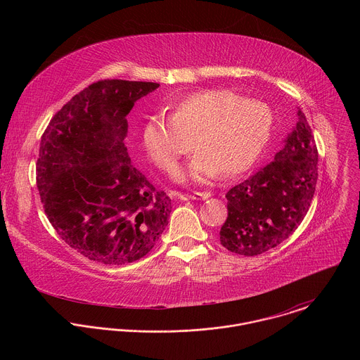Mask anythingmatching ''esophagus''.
<instances>
[{"label":"esophagus","instance_id":"esophagus-1","mask_svg":"<svg viewBox=\"0 0 360 360\" xmlns=\"http://www.w3.org/2000/svg\"><path fill=\"white\" fill-rule=\"evenodd\" d=\"M179 198L182 199V200H195V199H198V200H205V199H208V198H211V192H193V193H184V195H179Z\"/></svg>","mask_w":360,"mask_h":360}]
</instances>
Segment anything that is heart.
Here are the masks:
<instances>
[{
    "mask_svg": "<svg viewBox=\"0 0 360 360\" xmlns=\"http://www.w3.org/2000/svg\"><path fill=\"white\" fill-rule=\"evenodd\" d=\"M272 131V112L261 101L243 99L228 89H203L185 96L171 118H152L143 127L150 160L169 174L193 146L199 152L189 175L205 181L218 171L235 176L259 158Z\"/></svg>",
    "mask_w": 360,
    "mask_h": 360,
    "instance_id": "heart-1",
    "label": "heart"
}]
</instances>
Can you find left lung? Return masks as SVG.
I'll list each match as a JSON object with an SVG mask.
<instances>
[{
    "label": "left lung",
    "mask_w": 360,
    "mask_h": 360,
    "mask_svg": "<svg viewBox=\"0 0 360 360\" xmlns=\"http://www.w3.org/2000/svg\"><path fill=\"white\" fill-rule=\"evenodd\" d=\"M318 181V148L311 125L297 108L296 127L272 162L231 188L221 245L255 256L288 239L300 225Z\"/></svg>",
    "instance_id": "obj_1"
}]
</instances>
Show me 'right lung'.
<instances>
[{"instance_id": "right-lung-1", "label": "right lung", "mask_w": 360, "mask_h": 360, "mask_svg": "<svg viewBox=\"0 0 360 360\" xmlns=\"http://www.w3.org/2000/svg\"><path fill=\"white\" fill-rule=\"evenodd\" d=\"M157 82L101 79L74 95L39 142L37 186L48 221L89 261L135 262L161 238L171 199L131 165L127 115Z\"/></svg>"}]
</instances>
